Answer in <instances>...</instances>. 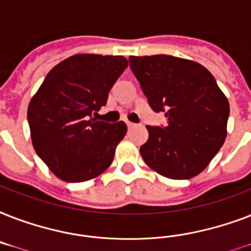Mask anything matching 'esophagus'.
Listing matches in <instances>:
<instances>
[{"label": "esophagus", "mask_w": 251, "mask_h": 251, "mask_svg": "<svg viewBox=\"0 0 251 251\" xmlns=\"http://www.w3.org/2000/svg\"><path fill=\"white\" fill-rule=\"evenodd\" d=\"M126 125H127V127H129V129H133V127H135V124H133V122H126Z\"/></svg>", "instance_id": "obj_1"}]
</instances>
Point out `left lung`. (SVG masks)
<instances>
[{
    "mask_svg": "<svg viewBox=\"0 0 251 251\" xmlns=\"http://www.w3.org/2000/svg\"><path fill=\"white\" fill-rule=\"evenodd\" d=\"M130 69L165 126H146L141 155L151 169L173 179L199 175L226 137L229 102L204 66L178 57L131 56Z\"/></svg>",
    "mask_w": 251,
    "mask_h": 251,
    "instance_id": "obj_1",
    "label": "left lung"
}]
</instances>
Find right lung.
Here are the masks:
<instances>
[{
	"label": "right lung",
	"mask_w": 251,
	"mask_h": 251,
	"mask_svg": "<svg viewBox=\"0 0 251 251\" xmlns=\"http://www.w3.org/2000/svg\"><path fill=\"white\" fill-rule=\"evenodd\" d=\"M127 68L122 56L75 54L56 65L27 110L33 149L54 175L83 182L112 164L127 127L92 118Z\"/></svg>",
	"instance_id": "obj_1"
}]
</instances>
